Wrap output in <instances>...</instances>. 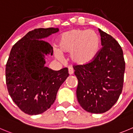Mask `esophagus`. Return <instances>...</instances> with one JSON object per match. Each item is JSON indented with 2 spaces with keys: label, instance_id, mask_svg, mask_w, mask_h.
<instances>
[{
  "label": "esophagus",
  "instance_id": "obj_1",
  "mask_svg": "<svg viewBox=\"0 0 133 133\" xmlns=\"http://www.w3.org/2000/svg\"><path fill=\"white\" fill-rule=\"evenodd\" d=\"M69 73L70 75H72V74H74V70H73L72 68L71 67L69 68Z\"/></svg>",
  "mask_w": 133,
  "mask_h": 133
}]
</instances>
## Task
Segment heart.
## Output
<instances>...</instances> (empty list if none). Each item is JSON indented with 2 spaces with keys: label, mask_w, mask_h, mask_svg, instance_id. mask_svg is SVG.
<instances>
[{
  "label": "heart",
  "mask_w": 133,
  "mask_h": 133,
  "mask_svg": "<svg viewBox=\"0 0 133 133\" xmlns=\"http://www.w3.org/2000/svg\"><path fill=\"white\" fill-rule=\"evenodd\" d=\"M101 39L93 30L72 29L66 31L57 40L58 49L54 50L55 56L63 58V54L69 53V59L76 66L90 64L97 57L100 49Z\"/></svg>",
  "instance_id": "1"
}]
</instances>
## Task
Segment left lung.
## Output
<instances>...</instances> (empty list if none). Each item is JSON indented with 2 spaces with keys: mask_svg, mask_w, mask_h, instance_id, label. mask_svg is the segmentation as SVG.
Masks as SVG:
<instances>
[{
  "mask_svg": "<svg viewBox=\"0 0 133 133\" xmlns=\"http://www.w3.org/2000/svg\"><path fill=\"white\" fill-rule=\"evenodd\" d=\"M102 48L92 63L75 66L74 74L78 80L76 96L83 109L93 114L109 110L122 91L125 63L119 43L98 29Z\"/></svg>",
  "mask_w": 133,
  "mask_h": 133,
  "instance_id": "8db88e82",
  "label": "left lung"
}]
</instances>
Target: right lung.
<instances>
[{
    "label": "right lung",
    "mask_w": 133,
    "mask_h": 133,
    "mask_svg": "<svg viewBox=\"0 0 133 133\" xmlns=\"http://www.w3.org/2000/svg\"><path fill=\"white\" fill-rule=\"evenodd\" d=\"M58 28H40L28 32L12 47L6 65L9 95L21 111L37 115L49 109L60 86L69 76L67 68L53 70L45 66V55L53 48L43 40Z\"/></svg>",
    "instance_id": "1"
}]
</instances>
